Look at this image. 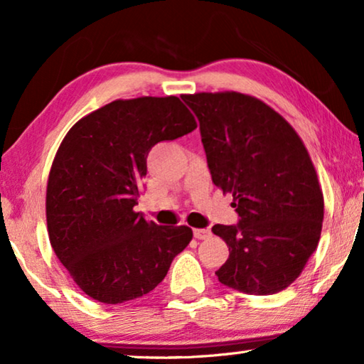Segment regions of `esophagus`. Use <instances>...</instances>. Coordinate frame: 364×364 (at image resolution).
Returning a JSON list of instances; mask_svg holds the SVG:
<instances>
[{"instance_id":"obj_1","label":"esophagus","mask_w":364,"mask_h":364,"mask_svg":"<svg viewBox=\"0 0 364 364\" xmlns=\"http://www.w3.org/2000/svg\"><path fill=\"white\" fill-rule=\"evenodd\" d=\"M212 235V232L208 228H193V237L198 238V240H205Z\"/></svg>"}]
</instances>
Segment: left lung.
<instances>
[{
  "label": "left lung",
  "mask_w": 364,
  "mask_h": 364,
  "mask_svg": "<svg viewBox=\"0 0 364 364\" xmlns=\"http://www.w3.org/2000/svg\"><path fill=\"white\" fill-rule=\"evenodd\" d=\"M200 124L212 181L230 192L237 225L212 232L228 245L215 275L248 295H273L300 277L316 250L323 192L305 144L280 114L240 92L182 97Z\"/></svg>",
  "instance_id": "obj_1"
}]
</instances>
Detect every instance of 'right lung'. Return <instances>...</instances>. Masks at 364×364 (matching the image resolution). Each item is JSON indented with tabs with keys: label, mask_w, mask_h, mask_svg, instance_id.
Here are the masks:
<instances>
[{
	"label": "right lung",
	"mask_w": 364,
	"mask_h": 364,
	"mask_svg": "<svg viewBox=\"0 0 364 364\" xmlns=\"http://www.w3.org/2000/svg\"><path fill=\"white\" fill-rule=\"evenodd\" d=\"M197 127L176 96L112 101L69 129L46 191L49 242L76 285L117 305L152 291L192 228L162 227L134 210L156 144Z\"/></svg>",
	"instance_id": "1"
}]
</instances>
